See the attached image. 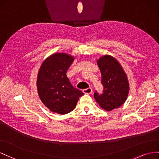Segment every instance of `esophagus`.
<instances>
[{
    "label": "esophagus",
    "instance_id": "34e87169",
    "mask_svg": "<svg viewBox=\"0 0 159 159\" xmlns=\"http://www.w3.org/2000/svg\"><path fill=\"white\" fill-rule=\"evenodd\" d=\"M83 93L84 94H91L93 93V89L92 88H88V89H84L83 90Z\"/></svg>",
    "mask_w": 159,
    "mask_h": 159
}]
</instances>
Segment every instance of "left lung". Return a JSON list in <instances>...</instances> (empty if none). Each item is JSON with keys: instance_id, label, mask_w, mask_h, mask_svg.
Masks as SVG:
<instances>
[{"instance_id": "1", "label": "left lung", "mask_w": 159, "mask_h": 159, "mask_svg": "<svg viewBox=\"0 0 159 159\" xmlns=\"http://www.w3.org/2000/svg\"><path fill=\"white\" fill-rule=\"evenodd\" d=\"M101 72L103 93L94 94V97L102 108L111 111L122 106L127 98L129 83L123 68L115 58L104 55L97 60Z\"/></svg>"}]
</instances>
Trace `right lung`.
<instances>
[{
    "label": "right lung",
    "instance_id": "1",
    "mask_svg": "<svg viewBox=\"0 0 159 159\" xmlns=\"http://www.w3.org/2000/svg\"><path fill=\"white\" fill-rule=\"evenodd\" d=\"M73 56L57 52L47 57L38 72L37 86L42 102L51 112L65 115L73 111L84 93L74 88L66 71L74 61Z\"/></svg>",
    "mask_w": 159,
    "mask_h": 159
}]
</instances>
